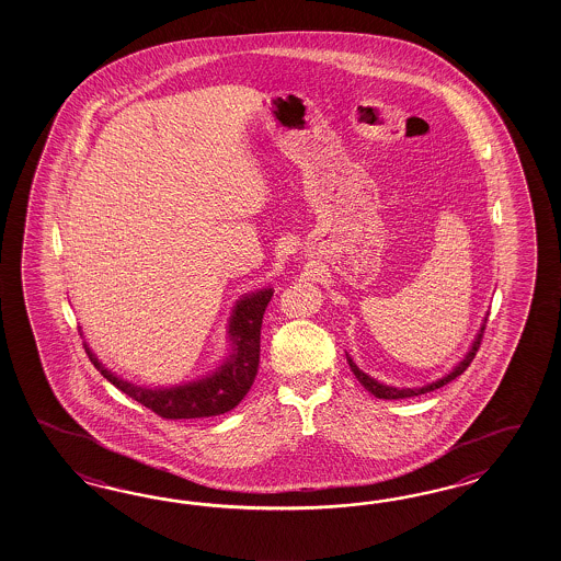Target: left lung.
Returning <instances> with one entry per match:
<instances>
[{
    "mask_svg": "<svg viewBox=\"0 0 561 561\" xmlns=\"http://www.w3.org/2000/svg\"><path fill=\"white\" fill-rule=\"evenodd\" d=\"M484 329H486V318H484V322H482V327H480L479 334H477V339L472 342V346H470V351L466 353L465 358L454 367V369L446 375V377H442V379H437V381L430 382V385H424V387H415V389H397V387H389V385H382V382L375 381L373 377H369L367 373H363V370L356 367L355 363H353V358L346 355V360H348V365H351V370L355 373L356 379L363 382V387L373 393L375 397H379V399H405V397H415L422 396V393H430V391H436L439 387H444V385H448V382L454 381L458 375H462L468 367H470V363L474 360V356L479 353L480 342H482V336H484Z\"/></svg>",
    "mask_w": 561,
    "mask_h": 561,
    "instance_id": "obj_1",
    "label": "left lung"
}]
</instances>
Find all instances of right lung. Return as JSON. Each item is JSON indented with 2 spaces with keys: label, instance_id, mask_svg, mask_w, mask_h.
<instances>
[{
  "label": "right lung",
  "instance_id": "right-lung-1",
  "mask_svg": "<svg viewBox=\"0 0 561 561\" xmlns=\"http://www.w3.org/2000/svg\"><path fill=\"white\" fill-rule=\"evenodd\" d=\"M274 296L272 287L253 291L234 304L229 320V339L231 355L213 375H206L198 381L176 385V387H158L148 389L134 382L125 381L115 373L105 369L93 351L84 344V351L101 375L113 382L125 396L136 399L144 408L158 413L164 420H192V417H210L231 411L241 403L251 385L255 381L260 367L261 322L265 308Z\"/></svg>",
  "mask_w": 561,
  "mask_h": 561
}]
</instances>
